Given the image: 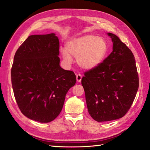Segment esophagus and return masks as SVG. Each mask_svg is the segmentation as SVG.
Instances as JSON below:
<instances>
[{"label": "esophagus", "mask_w": 150, "mask_h": 150, "mask_svg": "<svg viewBox=\"0 0 150 150\" xmlns=\"http://www.w3.org/2000/svg\"><path fill=\"white\" fill-rule=\"evenodd\" d=\"M76 79H77V81L78 83H80L81 81V79H82V75L81 74H77L76 75Z\"/></svg>", "instance_id": "34e87169"}]
</instances>
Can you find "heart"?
I'll return each mask as SVG.
<instances>
[{
  "label": "heart",
  "mask_w": 150,
  "mask_h": 150,
  "mask_svg": "<svg viewBox=\"0 0 150 150\" xmlns=\"http://www.w3.org/2000/svg\"><path fill=\"white\" fill-rule=\"evenodd\" d=\"M108 45L105 40L95 35H85L67 43L66 49L61 50L64 62L72 63L71 56L77 58L81 68L90 70L98 67L106 57Z\"/></svg>",
  "instance_id": "1"
}]
</instances>
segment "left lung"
<instances>
[{
	"mask_svg": "<svg viewBox=\"0 0 150 150\" xmlns=\"http://www.w3.org/2000/svg\"><path fill=\"white\" fill-rule=\"evenodd\" d=\"M110 54L85 72L81 80L89 115L97 122L120 118L128 112L139 87L136 60L132 51L115 34Z\"/></svg>",
	"mask_w": 150,
	"mask_h": 150,
	"instance_id": "obj_1",
	"label": "left lung"
}]
</instances>
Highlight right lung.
I'll use <instances>...</instances> for the list:
<instances>
[{
    "instance_id": "obj_1",
    "label": "right lung",
    "mask_w": 150,
    "mask_h": 150,
    "mask_svg": "<svg viewBox=\"0 0 150 150\" xmlns=\"http://www.w3.org/2000/svg\"><path fill=\"white\" fill-rule=\"evenodd\" d=\"M59 42L55 34L32 35L14 55L11 81L20 111L42 123L59 115L65 95L76 83L71 71L59 65Z\"/></svg>"
}]
</instances>
